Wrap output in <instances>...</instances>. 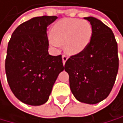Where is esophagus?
Masks as SVG:
<instances>
[{
    "label": "esophagus",
    "instance_id": "obj_1",
    "mask_svg": "<svg viewBox=\"0 0 123 123\" xmlns=\"http://www.w3.org/2000/svg\"><path fill=\"white\" fill-rule=\"evenodd\" d=\"M68 55H65V54L62 55V60H63V65L65 64L66 61L68 60Z\"/></svg>",
    "mask_w": 123,
    "mask_h": 123
}]
</instances>
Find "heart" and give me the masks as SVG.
I'll list each match as a JSON object with an SVG mask.
<instances>
[{
    "mask_svg": "<svg viewBox=\"0 0 123 123\" xmlns=\"http://www.w3.org/2000/svg\"><path fill=\"white\" fill-rule=\"evenodd\" d=\"M92 26L88 21L78 18H63L55 23L51 30V42L53 45H63L68 54L82 52L92 37Z\"/></svg>",
    "mask_w": 123,
    "mask_h": 123,
    "instance_id": "obj_1",
    "label": "heart"
}]
</instances>
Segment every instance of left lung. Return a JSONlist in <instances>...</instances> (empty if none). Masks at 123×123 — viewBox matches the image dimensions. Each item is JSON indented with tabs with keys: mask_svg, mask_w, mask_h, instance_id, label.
Wrapping results in <instances>:
<instances>
[{
	"mask_svg": "<svg viewBox=\"0 0 123 123\" xmlns=\"http://www.w3.org/2000/svg\"><path fill=\"white\" fill-rule=\"evenodd\" d=\"M92 26V37L82 52L66 61L70 88L78 100L99 103L111 92L118 70V45L113 32L97 18L86 17Z\"/></svg>",
	"mask_w": 123,
	"mask_h": 123,
	"instance_id": "1",
	"label": "left lung"
}]
</instances>
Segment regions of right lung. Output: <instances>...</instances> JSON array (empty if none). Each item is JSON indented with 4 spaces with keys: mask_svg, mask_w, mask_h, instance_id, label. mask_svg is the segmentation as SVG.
<instances>
[{
    "mask_svg": "<svg viewBox=\"0 0 123 123\" xmlns=\"http://www.w3.org/2000/svg\"><path fill=\"white\" fill-rule=\"evenodd\" d=\"M57 16L34 17L12 33L5 59L7 80L12 92L23 103L37 106L47 102L59 74L62 56L49 54L47 27Z\"/></svg>",
    "mask_w": 123,
    "mask_h": 123,
    "instance_id": "1",
    "label": "right lung"
}]
</instances>
